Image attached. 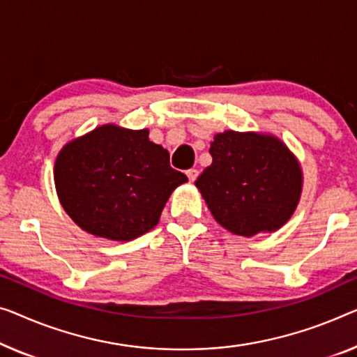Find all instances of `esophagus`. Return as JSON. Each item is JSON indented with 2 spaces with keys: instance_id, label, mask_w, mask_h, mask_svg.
I'll list each match as a JSON object with an SVG mask.
<instances>
[{
  "instance_id": "1",
  "label": "esophagus",
  "mask_w": 357,
  "mask_h": 357,
  "mask_svg": "<svg viewBox=\"0 0 357 357\" xmlns=\"http://www.w3.org/2000/svg\"><path fill=\"white\" fill-rule=\"evenodd\" d=\"M185 174H188V178H189V181H194L197 179V176H199V169H188V172H185Z\"/></svg>"
}]
</instances>
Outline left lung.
Returning a JSON list of instances; mask_svg holds the SVG:
<instances>
[{
  "label": "left lung",
  "mask_w": 357,
  "mask_h": 357,
  "mask_svg": "<svg viewBox=\"0 0 357 357\" xmlns=\"http://www.w3.org/2000/svg\"><path fill=\"white\" fill-rule=\"evenodd\" d=\"M213 162L195 181L211 215L232 234L253 237L280 229L296 210L303 173L275 136L225 131L215 136Z\"/></svg>",
  "instance_id": "8db88e82"
}]
</instances>
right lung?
I'll return each mask as SVG.
<instances>
[{"instance_id": "obj_1", "label": "right lung", "mask_w": 357, "mask_h": 357, "mask_svg": "<svg viewBox=\"0 0 357 357\" xmlns=\"http://www.w3.org/2000/svg\"><path fill=\"white\" fill-rule=\"evenodd\" d=\"M57 197L83 231L128 242L157 226L188 176L169 167L167 149L149 130L98 126L62 147L54 163Z\"/></svg>"}]
</instances>
